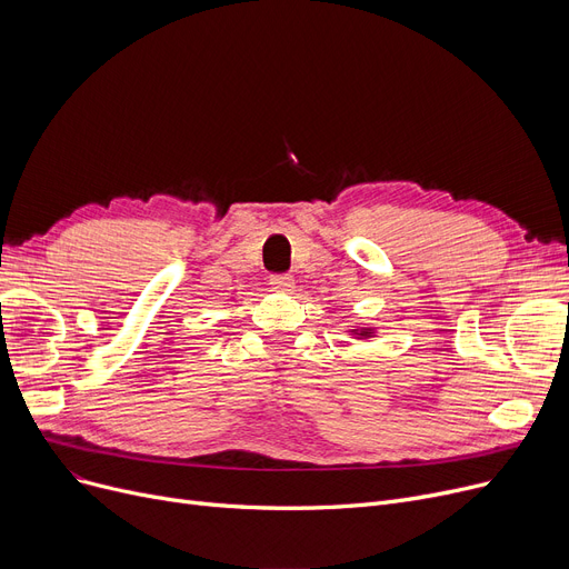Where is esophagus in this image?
Instances as JSON below:
<instances>
[{"instance_id": "34e87169", "label": "esophagus", "mask_w": 569, "mask_h": 569, "mask_svg": "<svg viewBox=\"0 0 569 569\" xmlns=\"http://www.w3.org/2000/svg\"><path fill=\"white\" fill-rule=\"evenodd\" d=\"M269 286L279 292H288L292 288V279L288 274H274V277H269Z\"/></svg>"}]
</instances>
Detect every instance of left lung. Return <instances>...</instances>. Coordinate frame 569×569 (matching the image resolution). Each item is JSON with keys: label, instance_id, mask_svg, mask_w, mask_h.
I'll return each mask as SVG.
<instances>
[{"label": "left lung", "instance_id": "8db88e82", "mask_svg": "<svg viewBox=\"0 0 569 569\" xmlns=\"http://www.w3.org/2000/svg\"><path fill=\"white\" fill-rule=\"evenodd\" d=\"M373 330H369V327H365V330H360V337H371Z\"/></svg>", "mask_w": 569, "mask_h": 569}]
</instances>
